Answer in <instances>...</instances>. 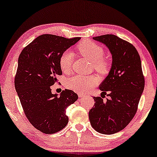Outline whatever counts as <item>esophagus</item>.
<instances>
[{
	"label": "esophagus",
	"instance_id": "obj_1",
	"mask_svg": "<svg viewBox=\"0 0 157 157\" xmlns=\"http://www.w3.org/2000/svg\"><path fill=\"white\" fill-rule=\"evenodd\" d=\"M78 96L80 97V98H82V97H84V94H82V93H78Z\"/></svg>",
	"mask_w": 157,
	"mask_h": 157
}]
</instances>
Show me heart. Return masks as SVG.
Here are the masks:
<instances>
[{
  "label": "heart",
  "instance_id": "heart-1",
  "mask_svg": "<svg viewBox=\"0 0 157 157\" xmlns=\"http://www.w3.org/2000/svg\"><path fill=\"white\" fill-rule=\"evenodd\" d=\"M82 56L93 63L94 68L98 73L105 74L110 70V63L104 59V50L98 44L90 40H84L78 46ZM74 59L73 53L71 50L64 51L59 58V66L63 73L71 71ZM98 83V79L94 76L74 75L66 81V86L69 89L77 92H84L93 87Z\"/></svg>",
  "mask_w": 157,
  "mask_h": 157
}]
</instances>
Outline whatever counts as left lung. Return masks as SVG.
<instances>
[{"label":"left lung","mask_w":157,"mask_h":157,"mask_svg":"<svg viewBox=\"0 0 157 157\" xmlns=\"http://www.w3.org/2000/svg\"><path fill=\"white\" fill-rule=\"evenodd\" d=\"M93 39L108 47L113 61L108 75L99 86L101 97H94L96 103L89 117L97 132L110 135L124 129L135 116L145 79L140 55L132 44L112 34ZM106 94L109 98L104 101Z\"/></svg>","instance_id":"obj_1"}]
</instances>
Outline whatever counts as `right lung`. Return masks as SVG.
<instances>
[{"instance_id":"right-lung-1","label":"right lung","mask_w":157,"mask_h":157,"mask_svg":"<svg viewBox=\"0 0 157 157\" xmlns=\"http://www.w3.org/2000/svg\"><path fill=\"white\" fill-rule=\"evenodd\" d=\"M80 38L43 34L24 47L19 56L16 91L30 123L44 133H55L65 128L68 122L66 109L78 98V94L69 89L60 96L52 94L50 86L62 75L61 54Z\"/></svg>"}]
</instances>
